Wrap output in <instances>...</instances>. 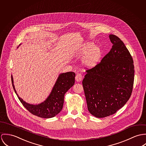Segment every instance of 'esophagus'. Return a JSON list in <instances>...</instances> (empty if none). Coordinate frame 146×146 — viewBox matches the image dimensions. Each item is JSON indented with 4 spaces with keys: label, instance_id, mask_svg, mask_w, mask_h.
Returning <instances> with one entry per match:
<instances>
[{
    "label": "esophagus",
    "instance_id": "obj_1",
    "mask_svg": "<svg viewBox=\"0 0 146 146\" xmlns=\"http://www.w3.org/2000/svg\"><path fill=\"white\" fill-rule=\"evenodd\" d=\"M82 80V76L80 73H78L76 76V80L78 82H81Z\"/></svg>",
    "mask_w": 146,
    "mask_h": 146
}]
</instances>
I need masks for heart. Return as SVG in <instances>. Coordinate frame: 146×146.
I'll return each mask as SVG.
<instances>
[{"mask_svg":"<svg viewBox=\"0 0 146 146\" xmlns=\"http://www.w3.org/2000/svg\"><path fill=\"white\" fill-rule=\"evenodd\" d=\"M74 55L77 58L84 56L82 64L85 67L90 68L96 66L99 62L102 55V50L98 46H95V43L87 42L77 49Z\"/></svg>","mask_w":146,"mask_h":146,"instance_id":"b5f03b06","label":"heart"}]
</instances>
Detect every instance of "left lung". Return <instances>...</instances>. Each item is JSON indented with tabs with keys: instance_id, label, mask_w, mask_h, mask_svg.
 I'll return each instance as SVG.
<instances>
[{
	"instance_id": "obj_1",
	"label": "left lung",
	"mask_w": 146,
	"mask_h": 146,
	"mask_svg": "<svg viewBox=\"0 0 146 146\" xmlns=\"http://www.w3.org/2000/svg\"><path fill=\"white\" fill-rule=\"evenodd\" d=\"M113 45L101 62L86 70L82 84L89 112L105 117L123 108L131 96L134 77L133 58L123 42L110 35Z\"/></svg>"
}]
</instances>
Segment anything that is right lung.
<instances>
[{"label":"right lung","instance_id":"obj_1","mask_svg":"<svg viewBox=\"0 0 146 146\" xmlns=\"http://www.w3.org/2000/svg\"><path fill=\"white\" fill-rule=\"evenodd\" d=\"M75 76L76 74L72 72L60 73L49 96L44 101L38 105L29 104L18 96L13 83L12 75V82L17 97L29 112L40 117L51 118L58 115L63 109L65 93L74 85Z\"/></svg>","mask_w":146,"mask_h":146}]
</instances>
